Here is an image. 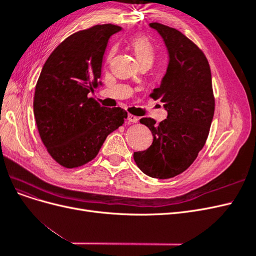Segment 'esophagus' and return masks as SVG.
I'll return each instance as SVG.
<instances>
[{
    "instance_id": "34e87169",
    "label": "esophagus",
    "mask_w": 256,
    "mask_h": 256,
    "mask_svg": "<svg viewBox=\"0 0 256 256\" xmlns=\"http://www.w3.org/2000/svg\"><path fill=\"white\" fill-rule=\"evenodd\" d=\"M128 120H129L130 122H138V118H136V116H134V115H132V114H128Z\"/></svg>"
}]
</instances>
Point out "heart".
I'll return each instance as SVG.
<instances>
[{"mask_svg": "<svg viewBox=\"0 0 256 256\" xmlns=\"http://www.w3.org/2000/svg\"><path fill=\"white\" fill-rule=\"evenodd\" d=\"M130 44L141 65L152 64L154 58V48L148 38L144 35H136L130 40Z\"/></svg>", "mask_w": 256, "mask_h": 256, "instance_id": "b5f03b06", "label": "heart"}]
</instances>
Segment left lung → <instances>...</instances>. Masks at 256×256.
I'll list each match as a JSON object with an SVG mask.
<instances>
[{
    "label": "left lung",
    "instance_id": "left-lung-1",
    "mask_svg": "<svg viewBox=\"0 0 256 256\" xmlns=\"http://www.w3.org/2000/svg\"><path fill=\"white\" fill-rule=\"evenodd\" d=\"M164 38L168 65L160 86L150 95L164 102L168 118L156 124L150 118L140 122L152 134V145L136 152L141 171L166 180L186 171L203 148L214 113L212 72L203 51L176 28L150 23Z\"/></svg>",
    "mask_w": 256,
    "mask_h": 256
}]
</instances>
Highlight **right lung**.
<instances>
[{"label": "right lung", "mask_w": 256, "mask_h": 256, "mask_svg": "<svg viewBox=\"0 0 256 256\" xmlns=\"http://www.w3.org/2000/svg\"><path fill=\"white\" fill-rule=\"evenodd\" d=\"M120 30L108 23L79 30L54 49L42 69L34 116L44 145L62 166L78 168L94 159L127 118L124 109H108L88 97L102 85L108 42Z\"/></svg>", "instance_id": "right-lung-1"}]
</instances>
